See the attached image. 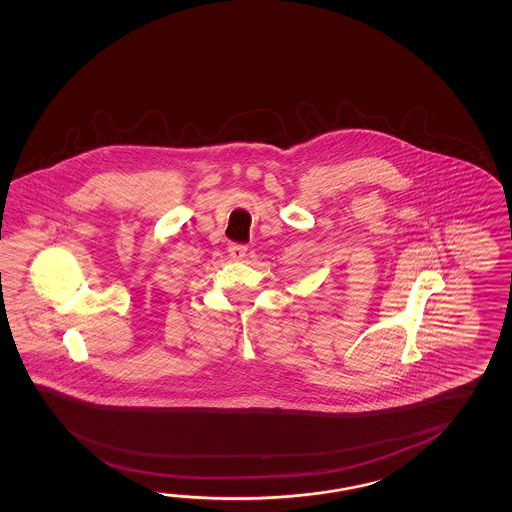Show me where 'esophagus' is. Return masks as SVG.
Masks as SVG:
<instances>
[{"label":"esophagus","mask_w":512,"mask_h":512,"mask_svg":"<svg viewBox=\"0 0 512 512\" xmlns=\"http://www.w3.org/2000/svg\"><path fill=\"white\" fill-rule=\"evenodd\" d=\"M228 252H230L232 259L243 260L246 257V253H248V248L244 244H230Z\"/></svg>","instance_id":"34e87169"}]
</instances>
